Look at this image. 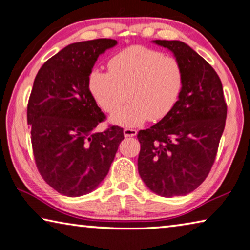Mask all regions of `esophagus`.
<instances>
[{
	"mask_svg": "<svg viewBox=\"0 0 250 250\" xmlns=\"http://www.w3.org/2000/svg\"><path fill=\"white\" fill-rule=\"evenodd\" d=\"M123 132H124L125 137H133V136H136V134H137V130L134 128H124Z\"/></svg>",
	"mask_w": 250,
	"mask_h": 250,
	"instance_id": "1",
	"label": "esophagus"
}]
</instances>
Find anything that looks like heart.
Here are the masks:
<instances>
[{
    "label": "heart",
    "mask_w": 250,
    "mask_h": 250,
    "mask_svg": "<svg viewBox=\"0 0 250 250\" xmlns=\"http://www.w3.org/2000/svg\"><path fill=\"white\" fill-rule=\"evenodd\" d=\"M108 69L92 71L89 89L106 113L115 112L128 96L130 103L110 117L113 123L127 127L168 115L185 83L181 61L142 45H134L114 55Z\"/></svg>",
    "instance_id": "obj_1"
}]
</instances>
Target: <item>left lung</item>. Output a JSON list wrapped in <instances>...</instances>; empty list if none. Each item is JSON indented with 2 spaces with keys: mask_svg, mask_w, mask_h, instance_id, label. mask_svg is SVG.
<instances>
[{
  "mask_svg": "<svg viewBox=\"0 0 250 250\" xmlns=\"http://www.w3.org/2000/svg\"><path fill=\"white\" fill-rule=\"evenodd\" d=\"M154 42L181 61L185 83L168 115L138 132V173L155 194L184 196L205 181L214 165L227 104L218 74L193 48L181 41Z\"/></svg>",
  "mask_w": 250,
  "mask_h": 250,
  "instance_id": "1",
  "label": "left lung"
}]
</instances>
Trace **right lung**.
<instances>
[{
  "mask_svg": "<svg viewBox=\"0 0 250 250\" xmlns=\"http://www.w3.org/2000/svg\"><path fill=\"white\" fill-rule=\"evenodd\" d=\"M116 43L96 39L67 45L42 65L28 98L36 167L48 185L68 197L100 185L124 140L120 126L94 132L106 116L88 85L97 57Z\"/></svg>",
  "mask_w": 250,
  "mask_h": 250,
  "instance_id": "obj_1",
  "label": "right lung"
}]
</instances>
